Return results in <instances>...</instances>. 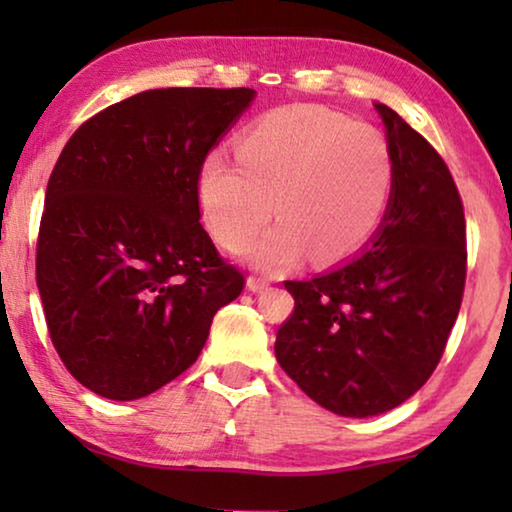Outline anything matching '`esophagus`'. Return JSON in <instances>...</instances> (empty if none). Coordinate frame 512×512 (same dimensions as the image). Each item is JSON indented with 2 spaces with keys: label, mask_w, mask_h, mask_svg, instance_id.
Returning <instances> with one entry per match:
<instances>
[{
  "label": "esophagus",
  "mask_w": 512,
  "mask_h": 512,
  "mask_svg": "<svg viewBox=\"0 0 512 512\" xmlns=\"http://www.w3.org/2000/svg\"><path fill=\"white\" fill-rule=\"evenodd\" d=\"M268 284H270V279H265V277H258V275H249L247 277V289L254 291V293L268 289Z\"/></svg>",
  "instance_id": "esophagus-1"
}]
</instances>
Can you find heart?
Returning <instances> with one entry per match:
<instances>
[{
    "label": "heart",
    "instance_id": "heart-1",
    "mask_svg": "<svg viewBox=\"0 0 512 512\" xmlns=\"http://www.w3.org/2000/svg\"><path fill=\"white\" fill-rule=\"evenodd\" d=\"M394 174L380 130L296 104L258 118L237 142V156L209 153L198 200L209 233L226 249H240L275 212L282 221L244 256L279 270L307 251L335 261L363 247L387 212Z\"/></svg>",
    "mask_w": 512,
    "mask_h": 512
}]
</instances>
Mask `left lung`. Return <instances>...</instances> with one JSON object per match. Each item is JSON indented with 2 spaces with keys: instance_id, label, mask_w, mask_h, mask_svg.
Wrapping results in <instances>:
<instances>
[{
  "instance_id": "obj_1",
  "label": "left lung",
  "mask_w": 512,
  "mask_h": 512,
  "mask_svg": "<svg viewBox=\"0 0 512 512\" xmlns=\"http://www.w3.org/2000/svg\"><path fill=\"white\" fill-rule=\"evenodd\" d=\"M394 191L366 249L307 282L279 326L284 373L342 417L382 415L436 370L466 282V219L440 153L387 104Z\"/></svg>"
}]
</instances>
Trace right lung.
<instances>
[{
  "mask_svg": "<svg viewBox=\"0 0 512 512\" xmlns=\"http://www.w3.org/2000/svg\"><path fill=\"white\" fill-rule=\"evenodd\" d=\"M251 88H158L69 137L46 188L37 286L55 352L83 387L135 401L191 368L244 277L200 223L207 153Z\"/></svg>",
  "mask_w": 512,
  "mask_h": 512,
  "instance_id": "1",
  "label": "right lung"
}]
</instances>
